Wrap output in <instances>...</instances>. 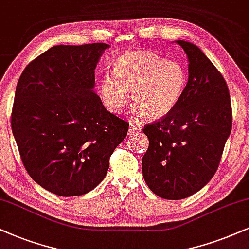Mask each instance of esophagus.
Listing matches in <instances>:
<instances>
[{
    "mask_svg": "<svg viewBox=\"0 0 249 249\" xmlns=\"http://www.w3.org/2000/svg\"><path fill=\"white\" fill-rule=\"evenodd\" d=\"M128 131H130V133H137V132L141 131V127L139 126V125L134 124V123H131L130 127H128Z\"/></svg>",
    "mask_w": 249,
    "mask_h": 249,
    "instance_id": "1",
    "label": "esophagus"
}]
</instances>
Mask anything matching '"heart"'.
Here are the masks:
<instances>
[{
	"instance_id": "obj_1",
	"label": "heart",
	"mask_w": 249,
	"mask_h": 249,
	"mask_svg": "<svg viewBox=\"0 0 249 249\" xmlns=\"http://www.w3.org/2000/svg\"><path fill=\"white\" fill-rule=\"evenodd\" d=\"M188 74L183 65L152 52H128L114 64V76L101 79L100 93L109 111L121 112L130 102L139 117L163 118L180 102Z\"/></svg>"
}]
</instances>
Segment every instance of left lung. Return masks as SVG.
I'll return each instance as SVG.
<instances>
[{
  "instance_id": "obj_1",
  "label": "left lung",
  "mask_w": 249,
  "mask_h": 249,
  "mask_svg": "<svg viewBox=\"0 0 249 249\" xmlns=\"http://www.w3.org/2000/svg\"><path fill=\"white\" fill-rule=\"evenodd\" d=\"M177 43L189 59L187 86L170 114L144 125L149 147L142 158L145 183L158 197L170 200L191 196L210 182L232 127L223 76L198 46Z\"/></svg>"
}]
</instances>
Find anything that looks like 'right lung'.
<instances>
[{"instance_id":"right-lung-1","label":"right lung","mask_w":249,"mask_h":249,"mask_svg":"<svg viewBox=\"0 0 249 249\" xmlns=\"http://www.w3.org/2000/svg\"><path fill=\"white\" fill-rule=\"evenodd\" d=\"M106 43L57 45L26 66L16 88L11 128L22 164L52 194H88L104 180L128 123L93 92Z\"/></svg>"}]
</instances>
